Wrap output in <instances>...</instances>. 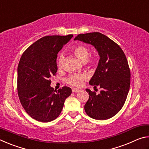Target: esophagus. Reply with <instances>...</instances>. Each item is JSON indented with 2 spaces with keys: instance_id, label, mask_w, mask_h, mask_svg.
<instances>
[{
  "instance_id": "1",
  "label": "esophagus",
  "mask_w": 149,
  "mask_h": 149,
  "mask_svg": "<svg viewBox=\"0 0 149 149\" xmlns=\"http://www.w3.org/2000/svg\"><path fill=\"white\" fill-rule=\"evenodd\" d=\"M79 91V89H76V88H73L72 89V92L73 93H77V92H78Z\"/></svg>"
}]
</instances>
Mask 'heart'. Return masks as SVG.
<instances>
[{"mask_svg":"<svg viewBox=\"0 0 149 149\" xmlns=\"http://www.w3.org/2000/svg\"><path fill=\"white\" fill-rule=\"evenodd\" d=\"M73 52H74L78 58H79L81 61L85 62V64L88 66H95L99 62V57L97 55H89V49L84 45H75L72 49ZM64 61V56L62 53H60L57 59V64L59 68H62L63 63ZM88 79V75L85 74H70L66 79L65 82L68 84L74 87L81 86L84 81Z\"/></svg>","mask_w":149,"mask_h":149,"instance_id":"obj_1","label":"heart"}]
</instances>
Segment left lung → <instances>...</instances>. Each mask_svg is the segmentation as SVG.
Here are the masks:
<instances>
[{
  "label": "left lung",
  "mask_w": 149,
  "mask_h": 149,
  "mask_svg": "<svg viewBox=\"0 0 149 149\" xmlns=\"http://www.w3.org/2000/svg\"><path fill=\"white\" fill-rule=\"evenodd\" d=\"M74 40L91 44L97 50L100 60L89 84L101 89L99 94L87 89L89 100L85 111L95 120H108L122 109L130 87V69L121 47L99 32L79 34Z\"/></svg>",
  "instance_id": "obj_1"
}]
</instances>
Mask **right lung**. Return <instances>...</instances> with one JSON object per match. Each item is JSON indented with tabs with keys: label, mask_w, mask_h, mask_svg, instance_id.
<instances>
[{
	"label": "right lung",
	"mask_w": 149,
	"mask_h": 149,
	"mask_svg": "<svg viewBox=\"0 0 149 149\" xmlns=\"http://www.w3.org/2000/svg\"><path fill=\"white\" fill-rule=\"evenodd\" d=\"M73 35L42 37L25 50L17 66V94L22 107L32 118L49 122L58 117L72 89L57 91L50 86L56 75L57 54Z\"/></svg>",
	"instance_id": "add662e5"
}]
</instances>
